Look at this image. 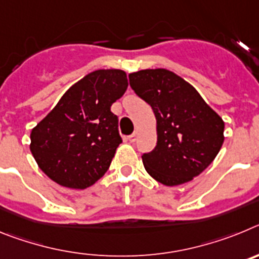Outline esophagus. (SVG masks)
<instances>
[{
  "instance_id": "obj_1",
  "label": "esophagus",
  "mask_w": 259,
  "mask_h": 259,
  "mask_svg": "<svg viewBox=\"0 0 259 259\" xmlns=\"http://www.w3.org/2000/svg\"><path fill=\"white\" fill-rule=\"evenodd\" d=\"M128 140L131 141V143H135V141L137 140V132H134L132 135H130V136H128Z\"/></svg>"
}]
</instances>
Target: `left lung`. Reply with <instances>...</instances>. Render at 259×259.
I'll return each instance as SVG.
<instances>
[{
	"instance_id": "1",
	"label": "left lung",
	"mask_w": 259,
	"mask_h": 259,
	"mask_svg": "<svg viewBox=\"0 0 259 259\" xmlns=\"http://www.w3.org/2000/svg\"><path fill=\"white\" fill-rule=\"evenodd\" d=\"M128 76L157 120V145L141 157L146 172L167 187L191 182L221 150L223 119L193 85L172 71L146 68Z\"/></svg>"
}]
</instances>
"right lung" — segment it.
Returning <instances> with one entry per match:
<instances>
[{
  "label": "right lung",
  "instance_id": "right-lung-1",
  "mask_svg": "<svg viewBox=\"0 0 259 259\" xmlns=\"http://www.w3.org/2000/svg\"><path fill=\"white\" fill-rule=\"evenodd\" d=\"M128 87L123 70H96L71 85L31 131L36 163L57 184L85 189L100 180L122 143L111 105Z\"/></svg>",
  "mask_w": 259,
  "mask_h": 259
}]
</instances>
